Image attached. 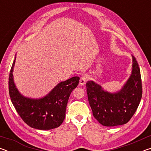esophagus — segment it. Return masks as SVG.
I'll list each match as a JSON object with an SVG mask.
<instances>
[{
  "mask_svg": "<svg viewBox=\"0 0 151 151\" xmlns=\"http://www.w3.org/2000/svg\"><path fill=\"white\" fill-rule=\"evenodd\" d=\"M87 80H88L87 76H86V75H84V76H82V77L81 78L80 82H79V83H80L81 85H85V84L86 83V82L87 81Z\"/></svg>",
  "mask_w": 151,
  "mask_h": 151,
  "instance_id": "obj_1",
  "label": "esophagus"
}]
</instances>
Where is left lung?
<instances>
[{
  "instance_id": "8db88e82",
  "label": "left lung",
  "mask_w": 151,
  "mask_h": 151,
  "mask_svg": "<svg viewBox=\"0 0 151 151\" xmlns=\"http://www.w3.org/2000/svg\"><path fill=\"white\" fill-rule=\"evenodd\" d=\"M131 75L119 91L110 93L93 81L86 83L89 104L94 118L105 127L126 124L136 112L142 97L140 71L132 55Z\"/></svg>"
}]
</instances>
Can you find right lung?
<instances>
[{"label":"right lung","instance_id":"1","mask_svg":"<svg viewBox=\"0 0 151 151\" xmlns=\"http://www.w3.org/2000/svg\"><path fill=\"white\" fill-rule=\"evenodd\" d=\"M15 60L16 57L10 71L9 88L11 100L18 114L33 129L50 130L58 127L65 120L68 99L78 85L80 78L74 76L60 82L41 98H29L22 95L14 84L12 73Z\"/></svg>","mask_w":151,"mask_h":151}]
</instances>
